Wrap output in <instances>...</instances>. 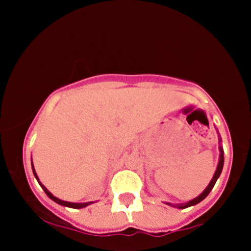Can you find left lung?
Here are the masks:
<instances>
[{"label": "left lung", "mask_w": 251, "mask_h": 251, "mask_svg": "<svg viewBox=\"0 0 251 251\" xmlns=\"http://www.w3.org/2000/svg\"><path fill=\"white\" fill-rule=\"evenodd\" d=\"M220 141H221V140H220ZM220 151H221V153H220V159H219V164H217L216 171H215V174H214V176H212L211 181H210V183L207 184V187L205 188V191L201 194V196H198L197 198H194L193 201H188V203H184V204H177V205H173L170 203H166V204L171 205V206H175V207H178V209H186V207L193 206V205L201 203V201H204V199L206 198L207 196H209V193L211 192V189L214 188V186H215V183H216L217 178H219L220 175H221V173H222V168H224V160H225V159H224V149H222V147H220Z\"/></svg>", "instance_id": "1"}]
</instances>
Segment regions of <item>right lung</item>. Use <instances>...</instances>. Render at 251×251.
<instances>
[{"mask_svg": "<svg viewBox=\"0 0 251 251\" xmlns=\"http://www.w3.org/2000/svg\"><path fill=\"white\" fill-rule=\"evenodd\" d=\"M31 166H32V173H34V176L36 177V179H37V181H39L40 186L42 187V189H44V191H45V193L47 194V197H48V198H50V199H52L53 201H55V203H57V204H59V205H63V206L73 207V209H81V207H85V206H87V205L92 204V201H90V203H70V201H62V199H58L57 197H54V196H53V194L50 193V192L48 191V189L46 188V187H45L44 184H42L41 182H40L39 177H37L36 173H35L34 165H32V159H31Z\"/></svg>", "mask_w": 251, "mask_h": 251, "instance_id": "right-lung-1", "label": "right lung"}]
</instances>
